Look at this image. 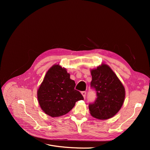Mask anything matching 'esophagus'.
<instances>
[{"label": "esophagus", "instance_id": "1", "mask_svg": "<svg viewBox=\"0 0 150 150\" xmlns=\"http://www.w3.org/2000/svg\"><path fill=\"white\" fill-rule=\"evenodd\" d=\"M81 94H82L84 98H86V91H82V92H81Z\"/></svg>", "mask_w": 150, "mask_h": 150}]
</instances>
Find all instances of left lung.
Segmentation results:
<instances>
[{
    "mask_svg": "<svg viewBox=\"0 0 150 150\" xmlns=\"http://www.w3.org/2000/svg\"><path fill=\"white\" fill-rule=\"evenodd\" d=\"M91 86L96 91L97 98L89 104L90 114L98 120H107L120 111L125 98V89L110 67L102 64L91 70Z\"/></svg>",
    "mask_w": 150,
    "mask_h": 150,
    "instance_id": "8db88e82",
    "label": "left lung"
}]
</instances>
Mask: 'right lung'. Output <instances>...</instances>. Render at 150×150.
Returning <instances> with one entry per match:
<instances>
[{"instance_id": "add662e5", "label": "right lung", "mask_w": 150, "mask_h": 150, "mask_svg": "<svg viewBox=\"0 0 150 150\" xmlns=\"http://www.w3.org/2000/svg\"><path fill=\"white\" fill-rule=\"evenodd\" d=\"M74 81L65 68L52 66L46 72L38 90L39 104L42 111L51 117H59L69 112L76 102L84 99L74 89Z\"/></svg>"}]
</instances>
